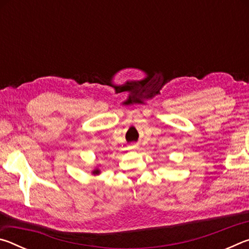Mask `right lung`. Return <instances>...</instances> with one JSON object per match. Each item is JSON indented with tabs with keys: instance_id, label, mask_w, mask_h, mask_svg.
I'll return each mask as SVG.
<instances>
[{
	"instance_id": "add662e5",
	"label": "right lung",
	"mask_w": 249,
	"mask_h": 249,
	"mask_svg": "<svg viewBox=\"0 0 249 249\" xmlns=\"http://www.w3.org/2000/svg\"><path fill=\"white\" fill-rule=\"evenodd\" d=\"M93 174H94V175H99V174H100V171H99L98 169H96V170H94V171H93Z\"/></svg>"
}]
</instances>
